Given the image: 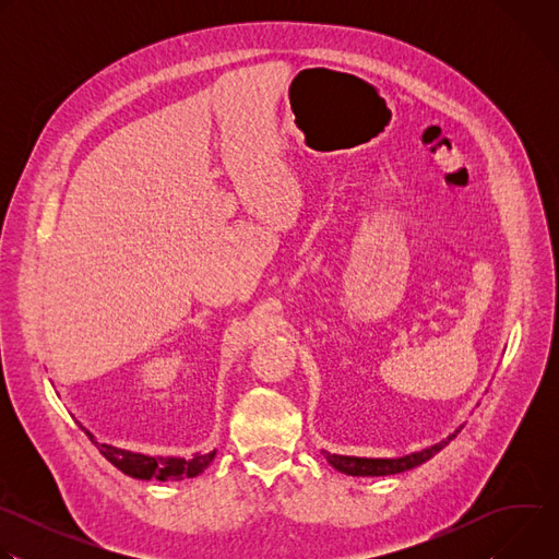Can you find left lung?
I'll return each mask as SVG.
<instances>
[{"mask_svg": "<svg viewBox=\"0 0 559 559\" xmlns=\"http://www.w3.org/2000/svg\"><path fill=\"white\" fill-rule=\"evenodd\" d=\"M462 427H457L453 433H449L444 440L423 449V451H414L409 455H401V457H358V455H338V453H330L323 451L325 460L341 473L345 475H393V473H403L409 471L414 466H420L423 462H427L429 457H433L438 451H442Z\"/></svg>", "mask_w": 559, "mask_h": 559, "instance_id": "obj_1", "label": "left lung"}]
</instances>
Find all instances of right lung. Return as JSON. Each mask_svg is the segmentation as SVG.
I'll return each instance as SVG.
<instances>
[{
  "instance_id": "add662e5",
  "label": "right lung",
  "mask_w": 559,
  "mask_h": 559,
  "mask_svg": "<svg viewBox=\"0 0 559 559\" xmlns=\"http://www.w3.org/2000/svg\"><path fill=\"white\" fill-rule=\"evenodd\" d=\"M84 431L97 444V449L108 462H112L126 475L136 477V480L170 483V480H183V477H197L210 466V462L216 455V449L210 453H194L190 460L179 455H145V453H134L106 442H97V438L88 429Z\"/></svg>"
}]
</instances>
